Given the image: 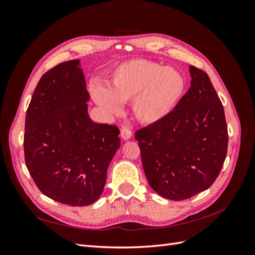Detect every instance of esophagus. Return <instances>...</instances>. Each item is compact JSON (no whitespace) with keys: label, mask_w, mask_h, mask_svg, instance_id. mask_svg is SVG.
<instances>
[{"label":"esophagus","mask_w":255,"mask_h":255,"mask_svg":"<svg viewBox=\"0 0 255 255\" xmlns=\"http://www.w3.org/2000/svg\"><path fill=\"white\" fill-rule=\"evenodd\" d=\"M121 137L123 140H128L130 137H132V132H130V130L127 128H121Z\"/></svg>","instance_id":"esophagus-1"}]
</instances>
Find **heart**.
<instances>
[{"instance_id": "1", "label": "heart", "mask_w": 255, "mask_h": 255, "mask_svg": "<svg viewBox=\"0 0 255 255\" xmlns=\"http://www.w3.org/2000/svg\"><path fill=\"white\" fill-rule=\"evenodd\" d=\"M185 87L183 75L173 68L146 59H133L116 69L109 89L97 87L95 101L112 113L120 111V102L132 101L135 118L153 125L170 113Z\"/></svg>"}]
</instances>
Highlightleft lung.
Here are the masks:
<instances>
[{"label":"left lung","mask_w":255,"mask_h":255,"mask_svg":"<svg viewBox=\"0 0 255 255\" xmlns=\"http://www.w3.org/2000/svg\"><path fill=\"white\" fill-rule=\"evenodd\" d=\"M190 88L160 121L138 129L141 161L151 188L180 201L216 181L228 150L225 111L208 75L189 67Z\"/></svg>","instance_id":"8db88e82"}]
</instances>
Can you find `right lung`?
I'll return each instance as SVG.
<instances>
[{
	"label": "right lung",
	"mask_w": 255,
	"mask_h": 255,
	"mask_svg": "<svg viewBox=\"0 0 255 255\" xmlns=\"http://www.w3.org/2000/svg\"><path fill=\"white\" fill-rule=\"evenodd\" d=\"M80 60L61 63L38 82L25 117L24 156L43 195L71 206L96 202L120 146L116 126L88 116L89 94Z\"/></svg>",
	"instance_id": "right-lung-1"
}]
</instances>
